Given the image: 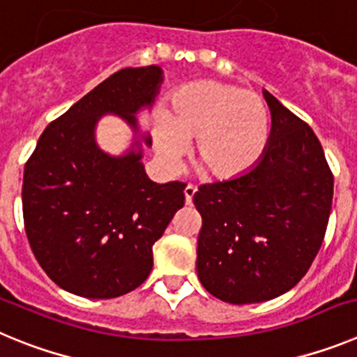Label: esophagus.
<instances>
[{"label":"esophagus","mask_w":357,"mask_h":357,"mask_svg":"<svg viewBox=\"0 0 357 357\" xmlns=\"http://www.w3.org/2000/svg\"><path fill=\"white\" fill-rule=\"evenodd\" d=\"M195 193H197V188H195V185H191V184L185 185L184 195H185V204H188V206H191V202H193Z\"/></svg>","instance_id":"obj_1"}]
</instances>
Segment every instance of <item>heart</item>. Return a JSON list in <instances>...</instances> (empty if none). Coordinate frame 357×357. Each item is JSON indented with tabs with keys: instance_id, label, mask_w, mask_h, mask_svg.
Instances as JSON below:
<instances>
[{
	"instance_id": "1",
	"label": "heart",
	"mask_w": 357,
	"mask_h": 357,
	"mask_svg": "<svg viewBox=\"0 0 357 357\" xmlns=\"http://www.w3.org/2000/svg\"><path fill=\"white\" fill-rule=\"evenodd\" d=\"M270 114L254 91L216 80L191 84L153 114V143L169 166L195 137V160L216 178L243 175L263 155Z\"/></svg>"
}]
</instances>
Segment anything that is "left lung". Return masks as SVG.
<instances>
[{"label": "left lung", "instance_id": "8db88e82", "mask_svg": "<svg viewBox=\"0 0 357 357\" xmlns=\"http://www.w3.org/2000/svg\"><path fill=\"white\" fill-rule=\"evenodd\" d=\"M272 130L243 175L204 184L197 272L229 304H255L289 291L307 273L326 236L334 178L320 141L273 94L263 91Z\"/></svg>", "mask_w": 357, "mask_h": 357}]
</instances>
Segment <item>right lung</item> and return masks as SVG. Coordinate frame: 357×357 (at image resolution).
<instances>
[{
  "label": "right lung",
  "mask_w": 357,
  "mask_h": 357,
  "mask_svg": "<svg viewBox=\"0 0 357 357\" xmlns=\"http://www.w3.org/2000/svg\"><path fill=\"white\" fill-rule=\"evenodd\" d=\"M159 66L119 69L50 123L24 166L28 243L56 286L85 298H114L141 286L153 266V243L184 207L182 182L157 184L141 162L137 114L162 84ZM114 114L135 132L123 156L97 146L96 125Z\"/></svg>",
  "instance_id": "obj_1"
}]
</instances>
